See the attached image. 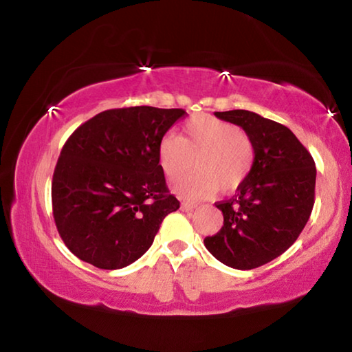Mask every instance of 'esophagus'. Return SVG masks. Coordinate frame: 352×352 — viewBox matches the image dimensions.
<instances>
[{"instance_id":"esophagus-1","label":"esophagus","mask_w":352,"mask_h":352,"mask_svg":"<svg viewBox=\"0 0 352 352\" xmlns=\"http://www.w3.org/2000/svg\"><path fill=\"white\" fill-rule=\"evenodd\" d=\"M195 208H197V205H194V204H188V201H183V204H182V211H186V212H189V211H194Z\"/></svg>"}]
</instances>
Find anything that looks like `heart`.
<instances>
[{
    "label": "heart",
    "mask_w": 352,
    "mask_h": 352,
    "mask_svg": "<svg viewBox=\"0 0 352 352\" xmlns=\"http://www.w3.org/2000/svg\"><path fill=\"white\" fill-rule=\"evenodd\" d=\"M254 151L248 136L234 124L211 115L188 119L183 135H164L158 142V163L169 182L182 180L197 163V174L180 182L183 197L204 199L220 188L231 192L241 186L253 166Z\"/></svg>",
    "instance_id": "heart-1"
}]
</instances>
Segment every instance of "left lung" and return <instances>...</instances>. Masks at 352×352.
Here are the masks:
<instances>
[{
	"label": "left lung",
	"mask_w": 352,
	"mask_h": 352,
	"mask_svg": "<svg viewBox=\"0 0 352 352\" xmlns=\"http://www.w3.org/2000/svg\"><path fill=\"white\" fill-rule=\"evenodd\" d=\"M245 130L252 141V170L230 200L219 233L205 247L222 264L252 270L281 256L301 234L315 201L317 169L312 155L283 124L248 110L214 113Z\"/></svg>",
	"instance_id": "left-lung-1"
}]
</instances>
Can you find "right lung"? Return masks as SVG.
<instances>
[{"label": "right lung", "mask_w": 352, "mask_h": 352, "mask_svg": "<svg viewBox=\"0 0 352 352\" xmlns=\"http://www.w3.org/2000/svg\"><path fill=\"white\" fill-rule=\"evenodd\" d=\"M183 116V109H111L67 140L51 197L57 231L74 256L116 270L151 248L163 219L180 208L166 186L158 142Z\"/></svg>", "instance_id": "right-lung-1"}]
</instances>
